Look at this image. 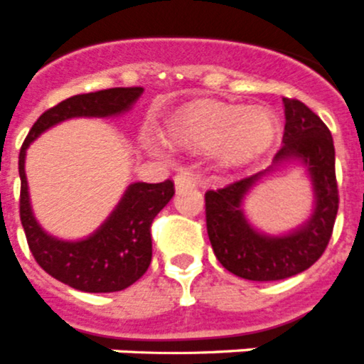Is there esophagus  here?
I'll list each match as a JSON object with an SVG mask.
<instances>
[{
  "label": "esophagus",
  "instance_id": "esophagus-1",
  "mask_svg": "<svg viewBox=\"0 0 364 364\" xmlns=\"http://www.w3.org/2000/svg\"><path fill=\"white\" fill-rule=\"evenodd\" d=\"M195 184H197V180H195V176H193L189 171H180L175 175V188L176 189L191 188V186H195Z\"/></svg>",
  "mask_w": 364,
  "mask_h": 364
}]
</instances>
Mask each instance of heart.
<instances>
[{"label": "heart", "mask_w": 364, "mask_h": 364, "mask_svg": "<svg viewBox=\"0 0 364 364\" xmlns=\"http://www.w3.org/2000/svg\"><path fill=\"white\" fill-rule=\"evenodd\" d=\"M173 142L193 151L218 147V159L228 166L252 162L273 146L279 122L268 109H244L215 102H195L169 120Z\"/></svg>", "instance_id": "1"}]
</instances>
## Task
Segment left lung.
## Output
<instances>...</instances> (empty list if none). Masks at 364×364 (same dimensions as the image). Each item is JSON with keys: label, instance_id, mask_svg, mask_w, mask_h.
Returning <instances> with one entry per match:
<instances>
[{"label": "left lung", "instance_id": "8db88e82", "mask_svg": "<svg viewBox=\"0 0 364 364\" xmlns=\"http://www.w3.org/2000/svg\"><path fill=\"white\" fill-rule=\"evenodd\" d=\"M284 146L272 167L226 188L205 193V226L215 255L228 272L247 281H281L310 268L326 250L339 210L333 138L324 122L295 98H282ZM290 159L307 167L314 186V213L288 235L257 232L242 210L249 189L268 171Z\"/></svg>", "mask_w": 364, "mask_h": 364}]
</instances>
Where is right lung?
Instances as JSON below:
<instances>
[{
    "label": "right lung",
    "instance_id": "1",
    "mask_svg": "<svg viewBox=\"0 0 364 364\" xmlns=\"http://www.w3.org/2000/svg\"><path fill=\"white\" fill-rule=\"evenodd\" d=\"M142 87H114L76 95L47 109L32 125L19 151V218L38 264L63 284L89 294L125 290L147 272L153 257L151 224L175 195L171 180L160 184L134 182L107 220L83 240H60L41 230L31 210L25 153L43 131L69 118L117 117L129 111Z\"/></svg>",
    "mask_w": 364,
    "mask_h": 364
}]
</instances>
